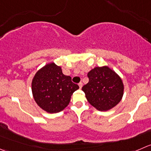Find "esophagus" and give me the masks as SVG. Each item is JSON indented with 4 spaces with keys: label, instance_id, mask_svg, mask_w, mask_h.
Masks as SVG:
<instances>
[{
    "label": "esophagus",
    "instance_id": "esophagus-1",
    "mask_svg": "<svg viewBox=\"0 0 151 151\" xmlns=\"http://www.w3.org/2000/svg\"><path fill=\"white\" fill-rule=\"evenodd\" d=\"M78 85H79V87H80V88H81L83 87V83H80Z\"/></svg>",
    "mask_w": 151,
    "mask_h": 151
}]
</instances>
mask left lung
I'll return each instance as SVG.
<instances>
[{"instance_id":"1","label":"left lung","mask_w":151,"mask_h":151,"mask_svg":"<svg viewBox=\"0 0 151 151\" xmlns=\"http://www.w3.org/2000/svg\"><path fill=\"white\" fill-rule=\"evenodd\" d=\"M88 83L82 90L89 103L101 111L116 106L123 96L124 86L119 76L108 66L96 67L88 73Z\"/></svg>"}]
</instances>
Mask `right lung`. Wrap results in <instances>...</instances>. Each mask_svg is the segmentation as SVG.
<instances>
[{"label":"right lung","instance_id":"add662e5","mask_svg":"<svg viewBox=\"0 0 151 151\" xmlns=\"http://www.w3.org/2000/svg\"><path fill=\"white\" fill-rule=\"evenodd\" d=\"M79 88L70 76L63 74L62 69L54 63L47 64L34 77L32 90L37 104L49 113L63 111L69 103L71 96Z\"/></svg>","mask_w":151,"mask_h":151}]
</instances>
